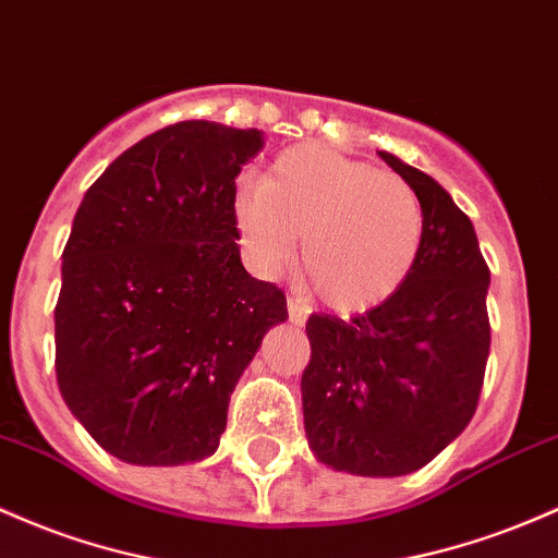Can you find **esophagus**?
I'll list each match as a JSON object with an SVG mask.
<instances>
[{"mask_svg": "<svg viewBox=\"0 0 558 558\" xmlns=\"http://www.w3.org/2000/svg\"><path fill=\"white\" fill-rule=\"evenodd\" d=\"M289 320L293 326H304L307 323V307L299 299H289Z\"/></svg>", "mask_w": 558, "mask_h": 558, "instance_id": "obj_1", "label": "esophagus"}]
</instances>
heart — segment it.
I'll return each instance as SVG.
<instances>
[{
  "label": "heart",
  "mask_w": 558,
  "mask_h": 558,
  "mask_svg": "<svg viewBox=\"0 0 558 558\" xmlns=\"http://www.w3.org/2000/svg\"><path fill=\"white\" fill-rule=\"evenodd\" d=\"M243 246L262 269L289 262L336 312H365L408 283L426 238L418 193L402 177L326 145L283 150L232 204Z\"/></svg>",
  "instance_id": "1"
}]
</instances>
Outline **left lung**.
<instances>
[{
  "label": "left lung",
  "instance_id": "left-lung-1",
  "mask_svg": "<svg viewBox=\"0 0 558 558\" xmlns=\"http://www.w3.org/2000/svg\"><path fill=\"white\" fill-rule=\"evenodd\" d=\"M378 156L424 204V248L408 283L365 315H310L302 410L320 463L402 476L437 458L474 415L489 354V269L448 190L387 150Z\"/></svg>",
  "mask_w": 558,
  "mask_h": 558
}]
</instances>
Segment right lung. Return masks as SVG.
Returning <instances> with one entry per match:
<instances>
[{
  "instance_id": "1",
  "label": "right lung",
  "mask_w": 558,
  "mask_h": 558,
  "mask_svg": "<svg viewBox=\"0 0 558 558\" xmlns=\"http://www.w3.org/2000/svg\"><path fill=\"white\" fill-rule=\"evenodd\" d=\"M259 130L180 121L121 153L84 193L63 248L54 373L102 450L134 466L217 452L230 395L272 326L278 286L251 278L235 177Z\"/></svg>"
}]
</instances>
